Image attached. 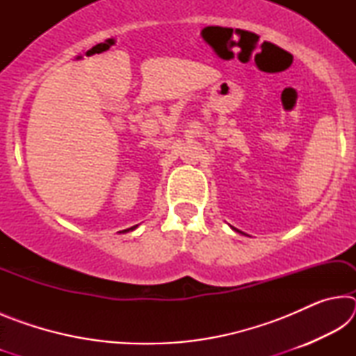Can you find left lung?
<instances>
[{
    "instance_id": "left-lung-1",
    "label": "left lung",
    "mask_w": 356,
    "mask_h": 356,
    "mask_svg": "<svg viewBox=\"0 0 356 356\" xmlns=\"http://www.w3.org/2000/svg\"><path fill=\"white\" fill-rule=\"evenodd\" d=\"M231 229H232V231H236V232H240V234H243L242 231H238V229H236V227H232V226H231ZM245 236H246V234H245Z\"/></svg>"
}]
</instances>
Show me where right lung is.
Wrapping results in <instances>:
<instances>
[{
    "label": "right lung",
    "instance_id": "add662e5",
    "mask_svg": "<svg viewBox=\"0 0 356 356\" xmlns=\"http://www.w3.org/2000/svg\"><path fill=\"white\" fill-rule=\"evenodd\" d=\"M136 227H138V225H136V226H131V227H129V229H124V231H119V232H122V234H124V232H129V231H134V229H136Z\"/></svg>",
    "mask_w": 356,
    "mask_h": 356
}]
</instances>
